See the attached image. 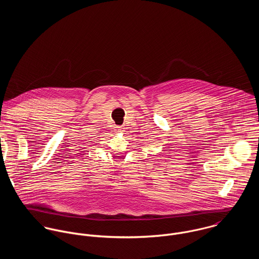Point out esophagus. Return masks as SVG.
Instances as JSON below:
<instances>
[{
	"label": "esophagus",
	"mask_w": 259,
	"mask_h": 259,
	"mask_svg": "<svg viewBox=\"0 0 259 259\" xmlns=\"http://www.w3.org/2000/svg\"><path fill=\"white\" fill-rule=\"evenodd\" d=\"M122 126H117V131H118V133H120V132H122Z\"/></svg>",
	"instance_id": "obj_1"
}]
</instances>
